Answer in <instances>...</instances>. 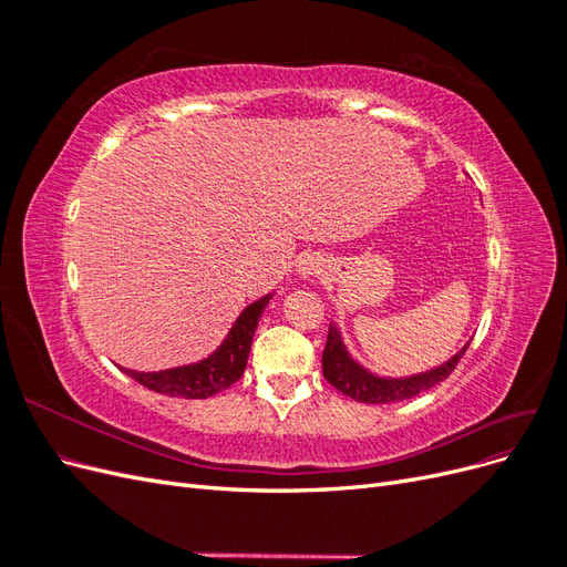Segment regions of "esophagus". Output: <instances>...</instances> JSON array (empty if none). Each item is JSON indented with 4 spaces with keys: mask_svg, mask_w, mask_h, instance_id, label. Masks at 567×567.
<instances>
[{
    "mask_svg": "<svg viewBox=\"0 0 567 567\" xmlns=\"http://www.w3.org/2000/svg\"><path fill=\"white\" fill-rule=\"evenodd\" d=\"M296 269L302 279H310V277H315V274H319V260L315 255H302Z\"/></svg>",
    "mask_w": 567,
    "mask_h": 567,
    "instance_id": "esophagus-1",
    "label": "esophagus"
}]
</instances>
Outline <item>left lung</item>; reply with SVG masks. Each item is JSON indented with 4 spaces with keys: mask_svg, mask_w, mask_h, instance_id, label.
<instances>
[{
    "mask_svg": "<svg viewBox=\"0 0 567 567\" xmlns=\"http://www.w3.org/2000/svg\"><path fill=\"white\" fill-rule=\"evenodd\" d=\"M468 346L471 340L456 354H452L447 362H442L427 371H419L411 375H379L369 371L364 364H359L350 354L338 323L333 321L329 326V340H326V348L321 354V369L326 381L338 388L342 394H348V398L367 404H390L416 398V394L442 383L456 369L458 359L463 357Z\"/></svg>",
    "mask_w": 567,
    "mask_h": 567,
    "instance_id": "8db88e82",
    "label": "left lung"
}]
</instances>
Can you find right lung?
I'll use <instances>...</instances> for the list:
<instances>
[{
    "mask_svg": "<svg viewBox=\"0 0 567 567\" xmlns=\"http://www.w3.org/2000/svg\"><path fill=\"white\" fill-rule=\"evenodd\" d=\"M271 298L274 293H267L265 298L250 302L246 310L238 315L227 338L221 340V346L213 354L198 359L194 364L173 367L163 371H134V369L120 367V371H125L130 379L142 383L144 388L161 394H169V398H184V400L213 398V394L234 385L244 375L255 329L257 323H260V317Z\"/></svg>",
    "mask_w": 567,
    "mask_h": 567,
    "instance_id": "add662e5",
    "label": "right lung"
}]
</instances>
